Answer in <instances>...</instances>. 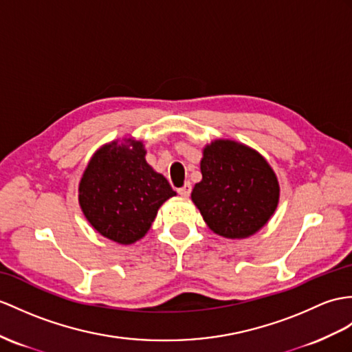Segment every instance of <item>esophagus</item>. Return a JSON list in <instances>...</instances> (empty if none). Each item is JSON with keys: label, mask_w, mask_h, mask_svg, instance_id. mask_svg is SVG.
<instances>
[{"label": "esophagus", "mask_w": 352, "mask_h": 352, "mask_svg": "<svg viewBox=\"0 0 352 352\" xmlns=\"http://www.w3.org/2000/svg\"><path fill=\"white\" fill-rule=\"evenodd\" d=\"M191 190H192V188H191V184H190V182H186V184H185L182 188H179L177 192L181 194L182 197H190V194H191Z\"/></svg>", "instance_id": "34e87169"}]
</instances>
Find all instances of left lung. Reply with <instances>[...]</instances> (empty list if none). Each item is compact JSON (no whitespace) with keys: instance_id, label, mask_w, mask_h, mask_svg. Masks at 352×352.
Wrapping results in <instances>:
<instances>
[{"instance_id":"left-lung-1","label":"left lung","mask_w":352,"mask_h":352,"mask_svg":"<svg viewBox=\"0 0 352 352\" xmlns=\"http://www.w3.org/2000/svg\"><path fill=\"white\" fill-rule=\"evenodd\" d=\"M201 182L191 199L212 231L228 239L256 233L275 212L278 179L258 152L231 140L204 148Z\"/></svg>"}]
</instances>
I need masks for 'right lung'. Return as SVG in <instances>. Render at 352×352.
<instances>
[{
	"instance_id": "1",
	"label": "right lung",
	"mask_w": 352,
	"mask_h": 352,
	"mask_svg": "<svg viewBox=\"0 0 352 352\" xmlns=\"http://www.w3.org/2000/svg\"><path fill=\"white\" fill-rule=\"evenodd\" d=\"M142 142H113L92 157L79 185L85 217L100 234L130 245L148 233L160 206L176 195L148 164Z\"/></svg>"
}]
</instances>
